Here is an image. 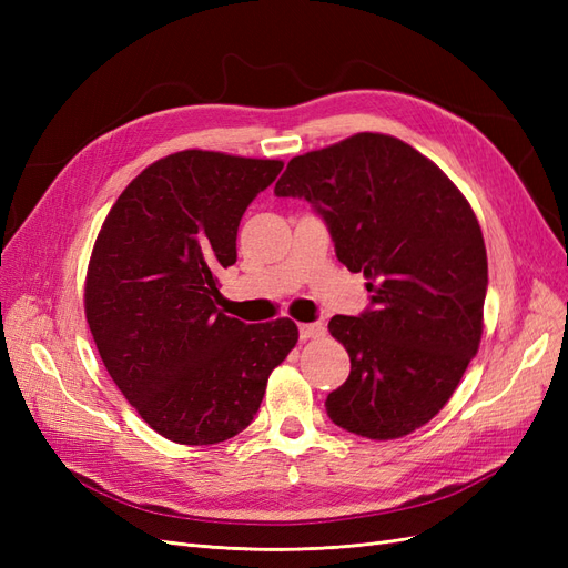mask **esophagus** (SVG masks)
<instances>
[{
  "label": "esophagus",
  "instance_id": "obj_1",
  "mask_svg": "<svg viewBox=\"0 0 568 568\" xmlns=\"http://www.w3.org/2000/svg\"><path fill=\"white\" fill-rule=\"evenodd\" d=\"M298 334H301L303 341L320 338V336H324V326L320 322H315V324H298Z\"/></svg>",
  "mask_w": 568,
  "mask_h": 568
}]
</instances>
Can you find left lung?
I'll list each match as a JSON object with an SVG mask.
<instances>
[{"instance_id":"1","label":"left lung","mask_w":568,"mask_h":568,"mask_svg":"<svg viewBox=\"0 0 568 568\" xmlns=\"http://www.w3.org/2000/svg\"><path fill=\"white\" fill-rule=\"evenodd\" d=\"M274 194L313 205L372 294L365 313L329 322L351 376L326 395V415L374 440L412 434L450 400L484 334L488 257L469 201L379 132L291 159Z\"/></svg>"}]
</instances>
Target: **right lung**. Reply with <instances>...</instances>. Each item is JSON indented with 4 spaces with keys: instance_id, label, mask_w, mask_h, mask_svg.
Returning <instances> with one entry per match:
<instances>
[{
    "instance_id": "right-lung-1",
    "label": "right lung",
    "mask_w": 568,
    "mask_h": 568,
    "mask_svg": "<svg viewBox=\"0 0 568 568\" xmlns=\"http://www.w3.org/2000/svg\"><path fill=\"white\" fill-rule=\"evenodd\" d=\"M282 168L170 153L125 186L101 225L84 315L111 379L168 440L213 445L244 432L272 369L296 346L298 326L286 317L246 324L217 307L239 222Z\"/></svg>"
}]
</instances>
